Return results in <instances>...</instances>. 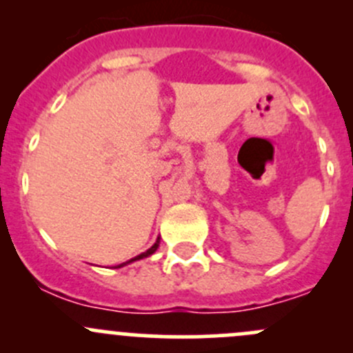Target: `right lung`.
Wrapping results in <instances>:
<instances>
[{"label": "right lung", "mask_w": 353, "mask_h": 353, "mask_svg": "<svg viewBox=\"0 0 353 353\" xmlns=\"http://www.w3.org/2000/svg\"><path fill=\"white\" fill-rule=\"evenodd\" d=\"M159 244H160V237H157V243H155L154 245H152L150 249H147V251H145V252H141V254L134 256V258H131L130 261H126V263H121V265H117L116 268H121V266H126V265H130V263H133V261H138V259L148 258V256H150V254H154V252L157 251V248H159Z\"/></svg>", "instance_id": "obj_1"}]
</instances>
